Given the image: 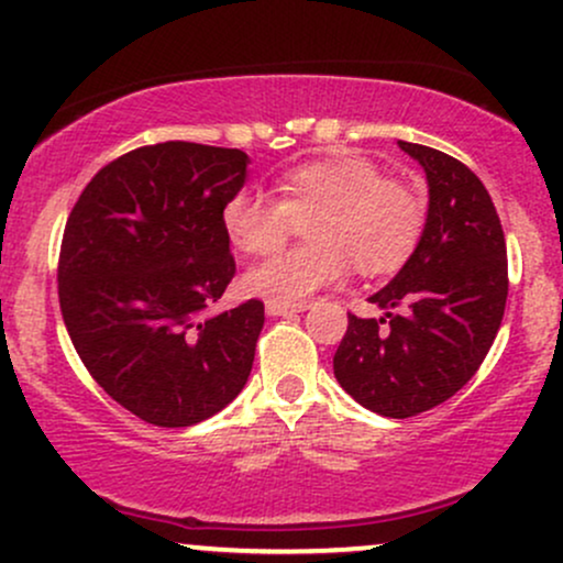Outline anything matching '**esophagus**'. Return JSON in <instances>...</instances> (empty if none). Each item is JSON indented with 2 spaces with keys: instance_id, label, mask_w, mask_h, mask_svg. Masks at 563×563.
Returning a JSON list of instances; mask_svg holds the SVG:
<instances>
[{
  "instance_id": "esophagus-1",
  "label": "esophagus",
  "mask_w": 563,
  "mask_h": 563,
  "mask_svg": "<svg viewBox=\"0 0 563 563\" xmlns=\"http://www.w3.org/2000/svg\"><path fill=\"white\" fill-rule=\"evenodd\" d=\"M267 314L269 318H280V314H290V312H303L307 303H280V301H267Z\"/></svg>"
}]
</instances>
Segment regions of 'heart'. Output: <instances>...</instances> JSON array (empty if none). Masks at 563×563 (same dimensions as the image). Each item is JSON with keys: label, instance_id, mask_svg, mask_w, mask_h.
<instances>
[{"label": "heart", "instance_id": "obj_1", "mask_svg": "<svg viewBox=\"0 0 563 563\" xmlns=\"http://www.w3.org/2000/svg\"><path fill=\"white\" fill-rule=\"evenodd\" d=\"M280 198L254 190L232 192L222 209L230 243L249 256L273 254L286 243L290 219H303L309 245L256 264L243 277L249 294L299 303L346 275L397 273L416 254L426 228V203L410 185L386 179L360 153L290 166L277 177Z\"/></svg>", "mask_w": 563, "mask_h": 563}]
</instances>
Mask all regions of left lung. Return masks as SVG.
Listing matches in <instances>:
<instances>
[{
	"mask_svg": "<svg viewBox=\"0 0 563 563\" xmlns=\"http://www.w3.org/2000/svg\"><path fill=\"white\" fill-rule=\"evenodd\" d=\"M423 166L429 214L416 254L371 296L384 318L349 314L333 357L341 389L367 410L410 418L468 384L508 299L506 235L482 179L448 153L399 140Z\"/></svg>",
	"mask_w": 563,
	"mask_h": 563,
	"instance_id": "8db88e82",
	"label": "left lung"
}]
</instances>
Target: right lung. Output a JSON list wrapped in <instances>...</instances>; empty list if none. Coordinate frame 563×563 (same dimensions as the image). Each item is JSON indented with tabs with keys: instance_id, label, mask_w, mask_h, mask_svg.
<instances>
[{
	"instance_id": "right-lung-1",
	"label": "right lung",
	"mask_w": 563,
	"mask_h": 563,
	"mask_svg": "<svg viewBox=\"0 0 563 563\" xmlns=\"http://www.w3.org/2000/svg\"><path fill=\"white\" fill-rule=\"evenodd\" d=\"M238 147L158 142L84 187L63 232L57 296L84 367L145 423L217 416L254 365L264 303L206 318L235 277L222 209L245 183Z\"/></svg>"
}]
</instances>
